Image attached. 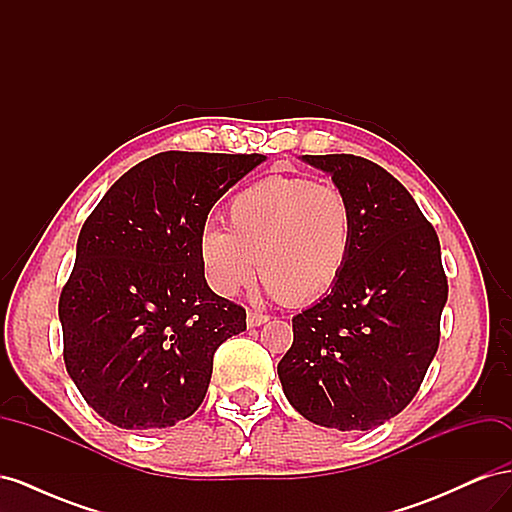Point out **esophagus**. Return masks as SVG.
Segmentation results:
<instances>
[{"mask_svg":"<svg viewBox=\"0 0 512 512\" xmlns=\"http://www.w3.org/2000/svg\"><path fill=\"white\" fill-rule=\"evenodd\" d=\"M269 320L267 314H260V312H254V309H247V327H260V324H265Z\"/></svg>","mask_w":512,"mask_h":512,"instance_id":"34e87169","label":"esophagus"}]
</instances>
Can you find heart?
<instances>
[{
  "mask_svg": "<svg viewBox=\"0 0 512 512\" xmlns=\"http://www.w3.org/2000/svg\"><path fill=\"white\" fill-rule=\"evenodd\" d=\"M224 218L226 232L205 228L198 239L200 267L222 297L250 284L256 260L273 297L314 303L337 286L352 258L354 205L333 183L267 177L232 196Z\"/></svg>",
  "mask_w": 512,
  "mask_h": 512,
  "instance_id": "obj_1",
  "label": "heart"
}]
</instances>
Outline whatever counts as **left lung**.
<instances>
[{
    "mask_svg": "<svg viewBox=\"0 0 512 512\" xmlns=\"http://www.w3.org/2000/svg\"><path fill=\"white\" fill-rule=\"evenodd\" d=\"M303 160L350 196L356 235L342 280L292 318L277 374L307 421L367 431L410 404L438 352L448 297L440 241L382 166L350 153Z\"/></svg>",
    "mask_w": 512,
    "mask_h": 512,
    "instance_id": "1",
    "label": "left lung"
}]
</instances>
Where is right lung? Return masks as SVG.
Segmentation results:
<instances>
[{"label": "right lung", "instance_id": "add662e5", "mask_svg": "<svg viewBox=\"0 0 512 512\" xmlns=\"http://www.w3.org/2000/svg\"><path fill=\"white\" fill-rule=\"evenodd\" d=\"M260 162L164 151L121 175L85 220L59 320L68 374L104 421L164 429L203 404L213 354L245 331V309L207 286L198 239Z\"/></svg>", "mask_w": 512, "mask_h": 512}]
</instances>
